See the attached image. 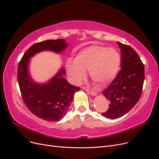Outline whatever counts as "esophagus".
I'll return each mask as SVG.
<instances>
[{
  "instance_id": "34e87169",
  "label": "esophagus",
  "mask_w": 159,
  "mask_h": 159,
  "mask_svg": "<svg viewBox=\"0 0 159 159\" xmlns=\"http://www.w3.org/2000/svg\"><path fill=\"white\" fill-rule=\"evenodd\" d=\"M83 89H85L86 91H87V92H88L91 95H95L96 94H97V93H96V91L94 89H90L88 88L85 87V86H84L83 87Z\"/></svg>"
}]
</instances>
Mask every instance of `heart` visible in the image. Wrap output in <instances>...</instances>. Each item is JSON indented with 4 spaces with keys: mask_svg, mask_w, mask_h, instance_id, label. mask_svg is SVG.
<instances>
[{
    "mask_svg": "<svg viewBox=\"0 0 159 159\" xmlns=\"http://www.w3.org/2000/svg\"><path fill=\"white\" fill-rule=\"evenodd\" d=\"M121 66V56L114 48L92 45L81 50L74 58V63L67 64V71L74 82L84 79L85 72H89L91 79L98 87L110 84L117 75Z\"/></svg>",
    "mask_w": 159,
    "mask_h": 159,
    "instance_id": "b5f03b06",
    "label": "heart"
}]
</instances>
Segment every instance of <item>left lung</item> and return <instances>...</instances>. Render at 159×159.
Wrapping results in <instances>:
<instances>
[{
    "instance_id": "left-lung-1",
    "label": "left lung",
    "mask_w": 159,
    "mask_h": 159,
    "mask_svg": "<svg viewBox=\"0 0 159 159\" xmlns=\"http://www.w3.org/2000/svg\"><path fill=\"white\" fill-rule=\"evenodd\" d=\"M121 49V68L115 78L102 91L109 101L103 116L114 119L125 115L141 98L145 80V66L131 46L117 42Z\"/></svg>"
}]
</instances>
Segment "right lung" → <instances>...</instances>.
<instances>
[{"label":"right lung","instance_id":"right-lung-1","mask_svg":"<svg viewBox=\"0 0 159 159\" xmlns=\"http://www.w3.org/2000/svg\"><path fill=\"white\" fill-rule=\"evenodd\" d=\"M63 39L48 40L36 43L23 55L18 63L17 78L24 102L36 116L48 121H57L67 113L74 93L80 88L69 84L61 68L47 83L34 82L30 75L28 65L30 57L38 52L50 50L61 53L67 47Z\"/></svg>","mask_w":159,"mask_h":159}]
</instances>
